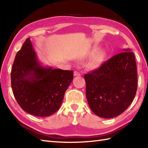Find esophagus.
Listing matches in <instances>:
<instances>
[{"instance_id":"34e87169","label":"esophagus","mask_w":148,"mask_h":148,"mask_svg":"<svg viewBox=\"0 0 148 148\" xmlns=\"http://www.w3.org/2000/svg\"><path fill=\"white\" fill-rule=\"evenodd\" d=\"M74 76H81V74L79 73V72L75 71L74 72Z\"/></svg>"}]
</instances>
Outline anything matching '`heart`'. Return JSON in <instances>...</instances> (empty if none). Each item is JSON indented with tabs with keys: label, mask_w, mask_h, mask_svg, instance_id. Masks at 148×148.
I'll list each match as a JSON object with an SVG mask.
<instances>
[{
	"label": "heart",
	"mask_w": 148,
	"mask_h": 148,
	"mask_svg": "<svg viewBox=\"0 0 148 148\" xmlns=\"http://www.w3.org/2000/svg\"><path fill=\"white\" fill-rule=\"evenodd\" d=\"M106 56V53L105 50L102 49L97 51L90 60L88 64V67L92 69L98 68L104 60Z\"/></svg>",
	"instance_id": "1"
}]
</instances>
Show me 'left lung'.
I'll return each instance as SVG.
<instances>
[{"label": "left lung", "instance_id": "left-lung-1", "mask_svg": "<svg viewBox=\"0 0 148 148\" xmlns=\"http://www.w3.org/2000/svg\"><path fill=\"white\" fill-rule=\"evenodd\" d=\"M124 51L84 76L88 103L99 117L111 118L121 114L130 106L136 94V58L130 49Z\"/></svg>", "mask_w": 148, "mask_h": 148}]
</instances>
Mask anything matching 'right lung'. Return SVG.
<instances>
[{
  "label": "right lung",
  "mask_w": 148,
  "mask_h": 148,
  "mask_svg": "<svg viewBox=\"0 0 148 148\" xmlns=\"http://www.w3.org/2000/svg\"><path fill=\"white\" fill-rule=\"evenodd\" d=\"M73 74L72 71L42 67L27 38L12 65V90L23 111L36 116H49L61 106Z\"/></svg>",
  "instance_id": "right-lung-1"
}]
</instances>
